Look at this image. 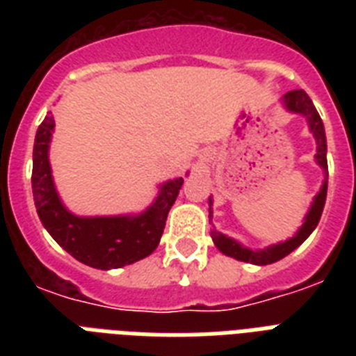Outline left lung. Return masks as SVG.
Masks as SVG:
<instances>
[{
  "mask_svg": "<svg viewBox=\"0 0 356 356\" xmlns=\"http://www.w3.org/2000/svg\"><path fill=\"white\" fill-rule=\"evenodd\" d=\"M284 103L286 107L293 113L305 114L307 120H309V125L312 129V133L316 136V142H318V153H316V161L323 170H325V183L321 186L320 194L316 195L314 203L310 207L309 214L305 218L303 227L299 229L298 234L286 242L277 243V245H271V248L259 249V251H253V249L242 248L240 243L231 240V238L223 236L222 233L218 231H212V240H214V245H216L223 254L227 257H233L236 260H243V262H251V264H271V262H277L281 260L282 257H286L293 251V249L301 245V243L309 238V234L312 233L320 222L321 212H323V207H325V197H327V179H329V170H327V140H325V129H323V122H321L320 114L316 111L314 103L307 96L305 90H290L284 96ZM211 216V214H209Z\"/></svg>",
  "mask_w": 356,
  "mask_h": 356,
  "instance_id": "left-lung-1",
  "label": "left lung"
}]
</instances>
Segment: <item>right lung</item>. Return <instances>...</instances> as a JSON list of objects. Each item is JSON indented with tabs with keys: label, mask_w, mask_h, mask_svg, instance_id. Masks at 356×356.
Returning a JSON list of instances; mask_svg holds the SVG:
<instances>
[{
	"label": "right lung",
	"mask_w": 356,
	"mask_h": 356,
	"mask_svg": "<svg viewBox=\"0 0 356 356\" xmlns=\"http://www.w3.org/2000/svg\"><path fill=\"white\" fill-rule=\"evenodd\" d=\"M53 127V116H46L36 131L31 175L36 212L47 233L74 259L97 270L122 268L153 253L161 242L168 212L175 203L183 177L168 181L161 195L142 216L77 218L64 209L53 186L47 161Z\"/></svg>",
	"instance_id": "obj_1"
}]
</instances>
